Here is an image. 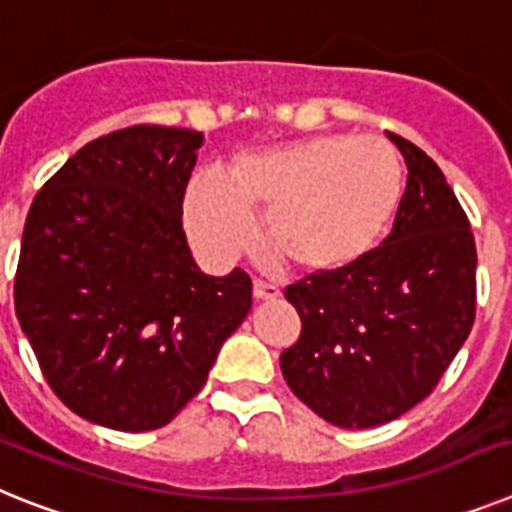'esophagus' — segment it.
Segmentation results:
<instances>
[{
    "label": "esophagus",
    "mask_w": 512,
    "mask_h": 512,
    "mask_svg": "<svg viewBox=\"0 0 512 512\" xmlns=\"http://www.w3.org/2000/svg\"><path fill=\"white\" fill-rule=\"evenodd\" d=\"M252 294H255L257 302H276L278 296H281V289H278V286H273V283L255 281L252 283Z\"/></svg>",
    "instance_id": "34e87169"
}]
</instances>
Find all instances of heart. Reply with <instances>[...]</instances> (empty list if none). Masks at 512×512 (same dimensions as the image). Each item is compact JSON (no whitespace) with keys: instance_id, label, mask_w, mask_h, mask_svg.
Returning <instances> with one entry per match:
<instances>
[{"instance_id":"1","label":"heart","mask_w":512,"mask_h":512,"mask_svg":"<svg viewBox=\"0 0 512 512\" xmlns=\"http://www.w3.org/2000/svg\"><path fill=\"white\" fill-rule=\"evenodd\" d=\"M406 192L401 153L382 137L320 135L239 153L226 174L192 176L184 226L205 260L223 265L255 242L278 263L336 276L372 257L393 229Z\"/></svg>"}]
</instances>
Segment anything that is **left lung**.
<instances>
[{"instance_id":"8db88e82","label":"left lung","mask_w":512,"mask_h":512,"mask_svg":"<svg viewBox=\"0 0 512 512\" xmlns=\"http://www.w3.org/2000/svg\"><path fill=\"white\" fill-rule=\"evenodd\" d=\"M409 179L375 255L336 276L291 283L302 333L283 380L325 422L380 427L424 401L471 333L476 244L440 166L398 135Z\"/></svg>"}]
</instances>
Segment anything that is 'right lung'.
I'll return each instance as SVG.
<instances>
[{
	"label": "right lung",
	"instance_id": "right-lung-1",
	"mask_svg": "<svg viewBox=\"0 0 512 512\" xmlns=\"http://www.w3.org/2000/svg\"><path fill=\"white\" fill-rule=\"evenodd\" d=\"M203 132L137 124L80 148L28 210L15 312L46 382L119 432L169 424L252 309L244 270L205 276L182 229Z\"/></svg>",
	"mask_w": 512,
	"mask_h": 512
}]
</instances>
